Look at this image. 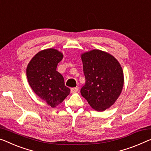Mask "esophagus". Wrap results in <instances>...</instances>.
<instances>
[{
    "instance_id": "34e87169",
    "label": "esophagus",
    "mask_w": 151,
    "mask_h": 151,
    "mask_svg": "<svg viewBox=\"0 0 151 151\" xmlns=\"http://www.w3.org/2000/svg\"><path fill=\"white\" fill-rule=\"evenodd\" d=\"M78 87L72 88H71V93H76V92H77L78 91Z\"/></svg>"
}]
</instances>
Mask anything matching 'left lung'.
<instances>
[{"label":"left lung","mask_w":151,"mask_h":151,"mask_svg":"<svg viewBox=\"0 0 151 151\" xmlns=\"http://www.w3.org/2000/svg\"><path fill=\"white\" fill-rule=\"evenodd\" d=\"M86 83L80 92L92 108L103 111L114 104L124 86V73L114 57L100 50L82 55Z\"/></svg>","instance_id":"left-lung-1"}]
</instances>
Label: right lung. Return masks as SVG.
<instances>
[{
  "label": "right lung",
  "mask_w": 151,
  "mask_h": 151,
  "mask_svg": "<svg viewBox=\"0 0 151 151\" xmlns=\"http://www.w3.org/2000/svg\"><path fill=\"white\" fill-rule=\"evenodd\" d=\"M63 55L56 49L43 50L32 58L26 69L29 84L34 92L54 108L69 94L64 78L57 71Z\"/></svg>",
  "instance_id": "obj_1"
}]
</instances>
